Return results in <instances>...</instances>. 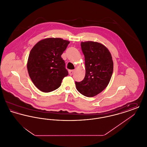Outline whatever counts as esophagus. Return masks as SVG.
<instances>
[{
    "label": "esophagus",
    "mask_w": 147,
    "mask_h": 147,
    "mask_svg": "<svg viewBox=\"0 0 147 147\" xmlns=\"http://www.w3.org/2000/svg\"><path fill=\"white\" fill-rule=\"evenodd\" d=\"M74 72V70H69V75H70V76H72V75L73 74Z\"/></svg>",
    "instance_id": "1"
}]
</instances>
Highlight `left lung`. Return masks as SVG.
I'll use <instances>...</instances> for the list:
<instances>
[{
  "label": "left lung",
  "mask_w": 147,
  "mask_h": 147,
  "mask_svg": "<svg viewBox=\"0 0 147 147\" xmlns=\"http://www.w3.org/2000/svg\"><path fill=\"white\" fill-rule=\"evenodd\" d=\"M85 57V76L76 82L77 90L87 97H93L103 91L112 77L113 63L112 56L104 45L93 41L81 42Z\"/></svg>",
  "instance_id": "1"
}]
</instances>
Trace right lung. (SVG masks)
Masks as SVG:
<instances>
[{
	"label": "right lung",
	"mask_w": 147,
	"mask_h": 147,
	"mask_svg": "<svg viewBox=\"0 0 147 147\" xmlns=\"http://www.w3.org/2000/svg\"><path fill=\"white\" fill-rule=\"evenodd\" d=\"M69 43L61 38H48L37 42L31 50L27 64L28 74L40 90H55L68 75L61 55Z\"/></svg>",
	"instance_id": "right-lung-1"
}]
</instances>
